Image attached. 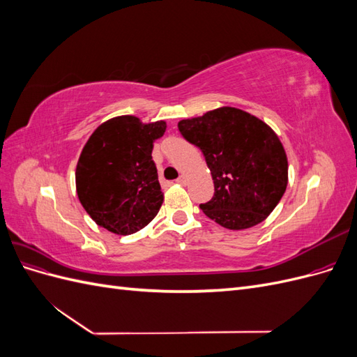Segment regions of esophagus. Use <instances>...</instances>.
Returning a JSON list of instances; mask_svg holds the SVG:
<instances>
[{"mask_svg": "<svg viewBox=\"0 0 357 357\" xmlns=\"http://www.w3.org/2000/svg\"><path fill=\"white\" fill-rule=\"evenodd\" d=\"M177 183H178V185H186V183H188L186 176H180V177L177 178Z\"/></svg>", "mask_w": 357, "mask_h": 357, "instance_id": "34e87169", "label": "esophagus"}]
</instances>
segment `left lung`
<instances>
[{
	"label": "left lung",
	"mask_w": 357,
	"mask_h": 357,
	"mask_svg": "<svg viewBox=\"0 0 357 357\" xmlns=\"http://www.w3.org/2000/svg\"><path fill=\"white\" fill-rule=\"evenodd\" d=\"M178 131L201 149L214 183L204 214L226 229L264 222L287 188V156L278 135L261 119L235 107H219L183 119Z\"/></svg>",
	"instance_id": "obj_1"
}]
</instances>
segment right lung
Here are the masks:
<instances>
[{
    "mask_svg": "<svg viewBox=\"0 0 357 357\" xmlns=\"http://www.w3.org/2000/svg\"><path fill=\"white\" fill-rule=\"evenodd\" d=\"M167 122L143 123L117 116L86 142L75 168L77 197L92 220L117 235H131L155 219L162 202L153 143Z\"/></svg>",
    "mask_w": 357,
    "mask_h": 357,
    "instance_id": "right-lung-1",
    "label": "right lung"
}]
</instances>
